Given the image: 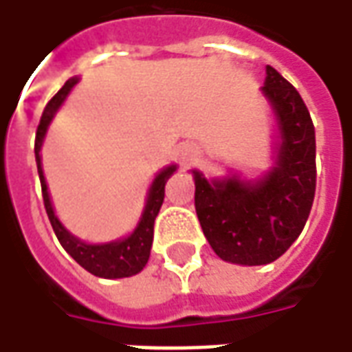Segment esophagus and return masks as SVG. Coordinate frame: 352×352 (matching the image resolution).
Here are the masks:
<instances>
[{
	"label": "esophagus",
	"instance_id": "esophagus-1",
	"mask_svg": "<svg viewBox=\"0 0 352 352\" xmlns=\"http://www.w3.org/2000/svg\"><path fill=\"white\" fill-rule=\"evenodd\" d=\"M182 159L186 160V162H188V160H193V148H186V151L182 153Z\"/></svg>",
	"mask_w": 352,
	"mask_h": 352
}]
</instances>
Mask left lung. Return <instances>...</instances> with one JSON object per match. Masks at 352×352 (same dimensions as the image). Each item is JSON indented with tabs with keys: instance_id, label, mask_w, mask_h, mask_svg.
<instances>
[{
	"instance_id": "1",
	"label": "left lung",
	"mask_w": 352,
	"mask_h": 352,
	"mask_svg": "<svg viewBox=\"0 0 352 352\" xmlns=\"http://www.w3.org/2000/svg\"><path fill=\"white\" fill-rule=\"evenodd\" d=\"M263 94L277 114L280 145L275 168L259 182H207L193 172L195 211L214 254L240 265L280 258L302 232L316 193V131L302 96L267 65Z\"/></svg>"
}]
</instances>
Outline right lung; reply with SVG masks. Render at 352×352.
<instances>
[{
  "label": "right lung",
  "instance_id": "add662e5",
  "mask_svg": "<svg viewBox=\"0 0 352 352\" xmlns=\"http://www.w3.org/2000/svg\"><path fill=\"white\" fill-rule=\"evenodd\" d=\"M75 82H77V79L73 77L61 87L58 93L54 94V98L50 100L46 108H44V112H42L38 129H36L34 155H36V166H38L44 207H46L50 223H52V228H54L56 236L60 240V244L65 248V252L81 265L82 270H87L96 277H104V279L131 277V275L139 273L147 265L148 256H151V246H153V234H155V219L159 214L160 205L164 201V184L172 176V172L176 170V166L164 168L155 178L153 186H151V192H148V199L147 205H145V211H143V217L139 221L138 228L126 240H118V242H110V244H85L73 234H69L61 226L58 217L54 214V209H52V204H50L48 188H46V180H44V174H42V164H40V147H42L48 124L52 122L56 110L65 100V96L72 91Z\"/></svg>",
  "mask_w": 352,
  "mask_h": 352
}]
</instances>
